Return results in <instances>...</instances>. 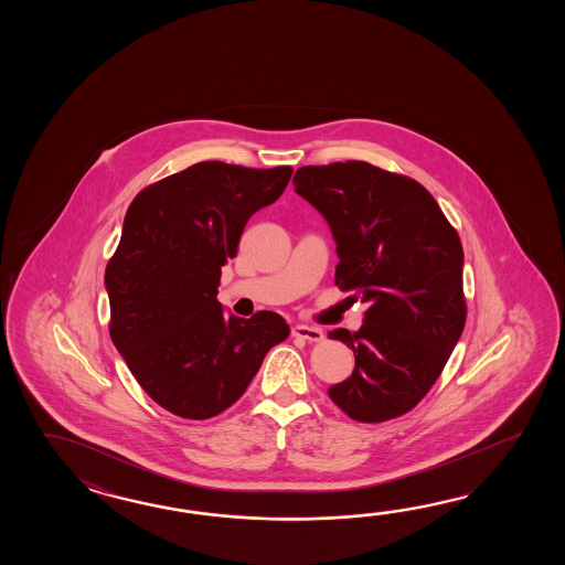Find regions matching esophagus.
Returning <instances> with one entry per match:
<instances>
[{"label":"esophagus","instance_id":"34e87169","mask_svg":"<svg viewBox=\"0 0 565 565\" xmlns=\"http://www.w3.org/2000/svg\"><path fill=\"white\" fill-rule=\"evenodd\" d=\"M292 337H299L305 339L309 343H317V341H323V331L317 329V327H309V324H297L292 327Z\"/></svg>","mask_w":565,"mask_h":565}]
</instances>
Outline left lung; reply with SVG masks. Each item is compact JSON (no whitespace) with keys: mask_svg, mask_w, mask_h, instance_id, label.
Listing matches in <instances>:
<instances>
[{"mask_svg":"<svg viewBox=\"0 0 565 565\" xmlns=\"http://www.w3.org/2000/svg\"><path fill=\"white\" fill-rule=\"evenodd\" d=\"M295 192L337 244L335 285L367 302L360 331H331L355 370L329 397L358 422L392 420L428 394L467 323L462 244L418 181L365 161L307 166Z\"/></svg>","mask_w":565,"mask_h":565,"instance_id":"1","label":"left lung"}]
</instances>
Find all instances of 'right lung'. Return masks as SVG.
<instances>
[{"instance_id": "add662e5", "label": "right lung", "mask_w": 565, "mask_h": 565, "mask_svg": "<svg viewBox=\"0 0 565 565\" xmlns=\"http://www.w3.org/2000/svg\"><path fill=\"white\" fill-rule=\"evenodd\" d=\"M290 175L202 161L147 185L125 214L105 270L108 333L147 396L180 418L230 408L290 333L278 312L224 317L216 299L246 222Z\"/></svg>"}]
</instances>
